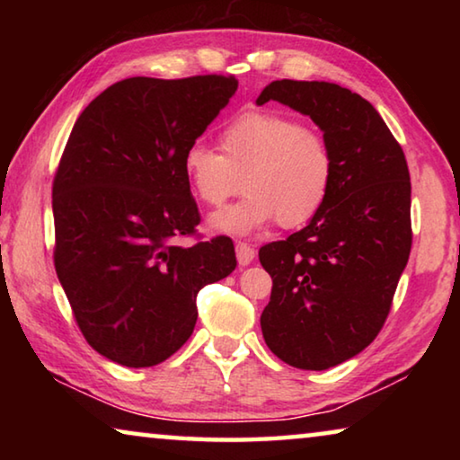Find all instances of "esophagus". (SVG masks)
Returning <instances> with one entry per match:
<instances>
[{
    "label": "esophagus",
    "mask_w": 460,
    "mask_h": 460,
    "mask_svg": "<svg viewBox=\"0 0 460 460\" xmlns=\"http://www.w3.org/2000/svg\"><path fill=\"white\" fill-rule=\"evenodd\" d=\"M235 253H237L239 266H249V263H252L253 258H255V249L249 243H237Z\"/></svg>",
    "instance_id": "obj_1"
}]
</instances>
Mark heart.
Returning <instances> with one entry per match:
<instances>
[{"label": "heart", "instance_id": "b5f03b06", "mask_svg": "<svg viewBox=\"0 0 460 460\" xmlns=\"http://www.w3.org/2000/svg\"><path fill=\"white\" fill-rule=\"evenodd\" d=\"M219 150L192 144L182 155L190 190L202 205L221 207L247 189L243 200L211 217L225 233H252L278 221L302 227L329 199L334 160L323 134L276 111H245L219 134Z\"/></svg>", "mask_w": 460, "mask_h": 460}]
</instances>
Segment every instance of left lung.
I'll return each instance as SVG.
<instances>
[{"label": "left lung", "instance_id": "1", "mask_svg": "<svg viewBox=\"0 0 460 460\" xmlns=\"http://www.w3.org/2000/svg\"><path fill=\"white\" fill-rule=\"evenodd\" d=\"M308 115L331 146L332 186L313 221L260 249L271 276L261 313L270 351L323 371L361 353L392 308L411 249V184L398 139L367 99L334 83L274 81L258 105Z\"/></svg>", "mask_w": 460, "mask_h": 460}]
</instances>
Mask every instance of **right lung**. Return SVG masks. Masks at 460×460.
Wrapping results in <instances>:
<instances>
[{
  "instance_id": "obj_1",
  "label": "right lung",
  "mask_w": 460,
  "mask_h": 460,
  "mask_svg": "<svg viewBox=\"0 0 460 460\" xmlns=\"http://www.w3.org/2000/svg\"><path fill=\"white\" fill-rule=\"evenodd\" d=\"M237 79L131 76L84 107L52 182L54 268L89 345L126 367H152L197 324V294L237 266L225 235H197L200 213L182 170L235 95Z\"/></svg>"
}]
</instances>
